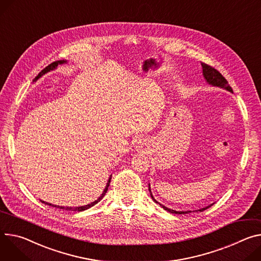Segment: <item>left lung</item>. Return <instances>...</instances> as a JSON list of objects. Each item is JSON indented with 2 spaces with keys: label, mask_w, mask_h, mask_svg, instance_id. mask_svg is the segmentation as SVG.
<instances>
[{
  "label": "left lung",
  "mask_w": 261,
  "mask_h": 261,
  "mask_svg": "<svg viewBox=\"0 0 261 261\" xmlns=\"http://www.w3.org/2000/svg\"><path fill=\"white\" fill-rule=\"evenodd\" d=\"M201 65H202V69H203V77H204V79H205V81L209 84V85H211V86H216V87H220V88H223V89H226V90H228V91H230V92H233V90H232V88H231V86L228 84V81L222 76V74H220L218 70L216 69V68H213V67H211V66H209V65H207L206 63H201ZM149 192H150V195H151V198L153 199V201L155 202V203H157V204H159L164 210H167V211H169V212H171V213H175V215H185V213H189V212H198V211H204V210H206L207 208H209L210 206H212L213 205V203L212 204H210V205H208V206H206V207H204V208H201V209H198V210H186V211H176V210H174V209H171V208H168V207H165L164 205H162V204H160L159 202H157L156 200H155V198L153 197V195H152V192H151V186H150V183H149Z\"/></svg>",
  "instance_id": "obj_1"
}]
</instances>
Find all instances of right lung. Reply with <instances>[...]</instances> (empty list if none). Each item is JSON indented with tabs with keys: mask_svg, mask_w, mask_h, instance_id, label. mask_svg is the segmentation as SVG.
Wrapping results in <instances>:
<instances>
[{
	"mask_svg": "<svg viewBox=\"0 0 261 261\" xmlns=\"http://www.w3.org/2000/svg\"><path fill=\"white\" fill-rule=\"evenodd\" d=\"M64 63H67V60H57V61H55V62H53V63H51L50 65H48L46 66L45 68H43L41 72L35 77V79L33 80V82H36L40 77H42L43 75H45L46 73H49V72H51V70H54V69H56L57 67H58V65H62V64H64ZM110 181H111V175H110V177H109V179H108V181H107V184H106V186H105V188H104V191H103V193H102V195L96 200V201H93V202H91L90 204H87V205H84V206H79V207H68V206H59V205H54V204H51V203H48V202H44V201H42V200H40L43 204H45V205H49V206H53V207H56V208H59V209H63V210H68V211H83V210H86V209H88V208H90V207H92L93 205H96V204H98V202H100L103 198H104V196H105V194L107 193V189H108V186H109V184H110Z\"/></svg>",
	"mask_w": 261,
	"mask_h": 261,
	"instance_id": "add662e5",
	"label": "right lung"
}]
</instances>
